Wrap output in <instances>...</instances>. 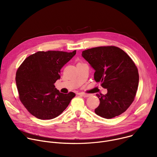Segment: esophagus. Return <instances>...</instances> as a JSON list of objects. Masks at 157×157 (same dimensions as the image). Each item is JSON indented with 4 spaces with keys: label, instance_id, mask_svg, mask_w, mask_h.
I'll use <instances>...</instances> for the list:
<instances>
[{
    "label": "esophagus",
    "instance_id": "esophagus-1",
    "mask_svg": "<svg viewBox=\"0 0 157 157\" xmlns=\"http://www.w3.org/2000/svg\"><path fill=\"white\" fill-rule=\"evenodd\" d=\"M79 95H80V96H82V97H84V98H87V97L89 96V94H85V93H79Z\"/></svg>",
    "mask_w": 157,
    "mask_h": 157
}]
</instances>
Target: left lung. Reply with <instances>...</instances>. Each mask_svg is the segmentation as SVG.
Returning <instances> with one entry per match:
<instances>
[{
    "label": "left lung",
    "mask_w": 157,
    "mask_h": 157,
    "mask_svg": "<svg viewBox=\"0 0 157 157\" xmlns=\"http://www.w3.org/2000/svg\"><path fill=\"white\" fill-rule=\"evenodd\" d=\"M82 56L95 70L94 80L107 89L96 94L100 101L95 113L105 119L122 114L135 99L139 86L138 69L131 58L114 46L98 47L82 52Z\"/></svg>",
    "instance_id": "obj_1"
}]
</instances>
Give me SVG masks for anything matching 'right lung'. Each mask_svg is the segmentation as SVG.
<instances>
[{
  "label": "right lung",
  "instance_id": "right-lung-1",
  "mask_svg": "<svg viewBox=\"0 0 157 157\" xmlns=\"http://www.w3.org/2000/svg\"><path fill=\"white\" fill-rule=\"evenodd\" d=\"M61 51L38 52L27 57L16 73L19 99L29 113L41 120L60 115L76 96L60 93L54 84L60 78V70L75 55Z\"/></svg>",
  "mask_w": 157,
  "mask_h": 157
}]
</instances>
